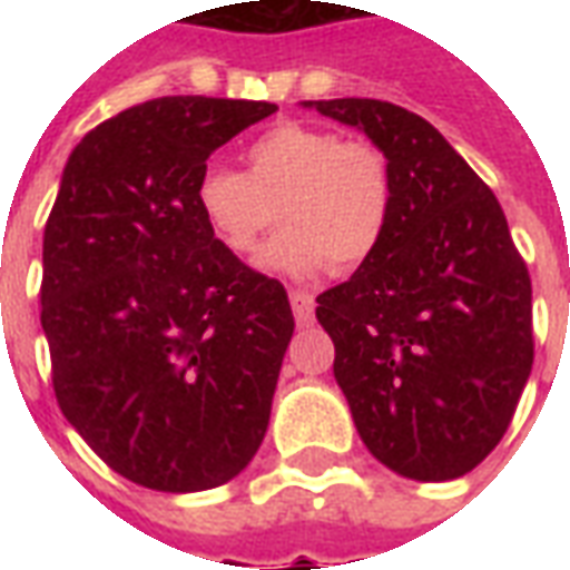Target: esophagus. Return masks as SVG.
I'll use <instances>...</instances> for the list:
<instances>
[{
	"label": "esophagus",
	"instance_id": "esophagus-1",
	"mask_svg": "<svg viewBox=\"0 0 570 570\" xmlns=\"http://www.w3.org/2000/svg\"><path fill=\"white\" fill-rule=\"evenodd\" d=\"M289 305H293V314H296V321L305 326V323H311V317H314V296L311 293H305V289H293L289 293Z\"/></svg>",
	"mask_w": 570,
	"mask_h": 570
}]
</instances>
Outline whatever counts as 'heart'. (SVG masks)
I'll return each instance as SVG.
<instances>
[{"instance_id":"heart-1","label":"heart","mask_w":570,"mask_h":570,"mask_svg":"<svg viewBox=\"0 0 570 570\" xmlns=\"http://www.w3.org/2000/svg\"><path fill=\"white\" fill-rule=\"evenodd\" d=\"M195 207L219 244L249 256L274 225L284 232L262 268L289 277L351 272L375 256L394 216V174L382 151L314 125L284 121L249 142L247 174L213 164L195 186Z\"/></svg>"}]
</instances>
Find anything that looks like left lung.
Segmentation results:
<instances>
[{"instance_id":"1","label":"left lung","mask_w":570,"mask_h":570,"mask_svg":"<svg viewBox=\"0 0 570 570\" xmlns=\"http://www.w3.org/2000/svg\"><path fill=\"white\" fill-rule=\"evenodd\" d=\"M370 137L394 174L382 247L317 296L360 440L419 482L470 473L525 391L531 277L501 204L440 130L384 100H308Z\"/></svg>"}]
</instances>
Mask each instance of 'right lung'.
Listing matches in <instances>:
<instances>
[{
  "label": "right lung",
  "mask_w": 570,
  "mask_h": 570,
  "mask_svg": "<svg viewBox=\"0 0 570 570\" xmlns=\"http://www.w3.org/2000/svg\"><path fill=\"white\" fill-rule=\"evenodd\" d=\"M277 112L265 100L158 97L72 149L42 244L57 403L116 473L170 494L253 461L293 311L281 281L207 232V158Z\"/></svg>",
  "instance_id": "obj_1"
}]
</instances>
